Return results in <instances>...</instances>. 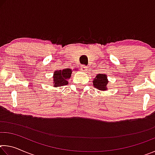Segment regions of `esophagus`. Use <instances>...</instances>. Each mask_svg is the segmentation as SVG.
Returning <instances> with one entry per match:
<instances>
[{
    "label": "esophagus",
    "mask_w": 155,
    "mask_h": 155,
    "mask_svg": "<svg viewBox=\"0 0 155 155\" xmlns=\"http://www.w3.org/2000/svg\"><path fill=\"white\" fill-rule=\"evenodd\" d=\"M81 70H82V71H83V72H87L88 68L87 66H85V65H82V66H81Z\"/></svg>",
    "instance_id": "1"
}]
</instances>
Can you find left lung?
Masks as SVG:
<instances>
[{
	"label": "left lung",
	"mask_w": 155,
	"mask_h": 155,
	"mask_svg": "<svg viewBox=\"0 0 155 155\" xmlns=\"http://www.w3.org/2000/svg\"><path fill=\"white\" fill-rule=\"evenodd\" d=\"M108 79L106 74H98L93 81V85L94 87L99 90H107Z\"/></svg>",
	"instance_id": "8db88e82"
}]
</instances>
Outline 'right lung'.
Here are the masks:
<instances>
[{"mask_svg":"<svg viewBox=\"0 0 155 155\" xmlns=\"http://www.w3.org/2000/svg\"><path fill=\"white\" fill-rule=\"evenodd\" d=\"M72 70L70 68H66L63 70H57L53 74V83L54 87H59L68 85V78L71 77Z\"/></svg>","mask_w":155,"mask_h":155,"instance_id":"add662e5","label":"right lung"}]
</instances>
